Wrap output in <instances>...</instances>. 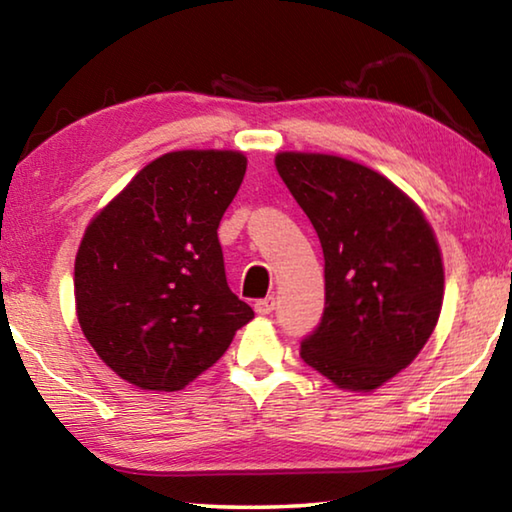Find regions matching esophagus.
I'll return each mask as SVG.
<instances>
[{"instance_id":"1","label":"esophagus","mask_w":512,"mask_h":512,"mask_svg":"<svg viewBox=\"0 0 512 512\" xmlns=\"http://www.w3.org/2000/svg\"><path fill=\"white\" fill-rule=\"evenodd\" d=\"M273 309H275V298H273V296H268V298H262V300L255 302V311H257L259 316L271 314Z\"/></svg>"}]
</instances>
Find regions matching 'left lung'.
I'll return each mask as SVG.
<instances>
[{
  "label": "left lung",
  "mask_w": 512,
  "mask_h": 512,
  "mask_svg": "<svg viewBox=\"0 0 512 512\" xmlns=\"http://www.w3.org/2000/svg\"><path fill=\"white\" fill-rule=\"evenodd\" d=\"M325 257V311L300 357L343 391L370 393L418 357L445 293L418 205L381 173L325 153L275 155Z\"/></svg>",
  "instance_id": "8db88e82"
}]
</instances>
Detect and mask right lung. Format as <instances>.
I'll return each instance as SVG.
<instances>
[{"label": "right lung", "instance_id": "right-lung-1", "mask_svg": "<svg viewBox=\"0 0 512 512\" xmlns=\"http://www.w3.org/2000/svg\"><path fill=\"white\" fill-rule=\"evenodd\" d=\"M241 151H171L90 221L74 262L76 316L106 366L142 391H180L223 357L255 311L230 291L221 216Z\"/></svg>", "mask_w": 512, "mask_h": 512}]
</instances>
